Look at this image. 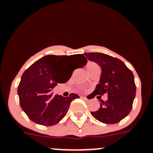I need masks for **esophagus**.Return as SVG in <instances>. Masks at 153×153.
<instances>
[{
  "label": "esophagus",
  "instance_id": "esophagus-1",
  "mask_svg": "<svg viewBox=\"0 0 153 153\" xmlns=\"http://www.w3.org/2000/svg\"><path fill=\"white\" fill-rule=\"evenodd\" d=\"M81 98H82V99H87V98L85 97V96H81Z\"/></svg>",
  "mask_w": 153,
  "mask_h": 153
}]
</instances>
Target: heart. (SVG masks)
I'll list each match as a JSON object with an SVG mask.
<instances>
[{
  "label": "heart",
  "instance_id": "obj_1",
  "mask_svg": "<svg viewBox=\"0 0 153 153\" xmlns=\"http://www.w3.org/2000/svg\"><path fill=\"white\" fill-rule=\"evenodd\" d=\"M96 68H99V67L97 64H96V63H94V62H89L88 64L87 65L88 72L93 71V70L96 69Z\"/></svg>",
  "mask_w": 153,
  "mask_h": 153
}]
</instances>
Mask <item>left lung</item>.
I'll list each match as a JSON object with an SVG mask.
<instances>
[{
	"label": "left lung",
	"mask_w": 153,
	"mask_h": 153,
	"mask_svg": "<svg viewBox=\"0 0 153 153\" xmlns=\"http://www.w3.org/2000/svg\"><path fill=\"white\" fill-rule=\"evenodd\" d=\"M85 55L88 59L99 64L102 71L99 83L93 94L99 96L108 95V99L101 101L99 109L91 114L105 124L119 122L130 112L136 94L132 72L122 60L108 54L91 52Z\"/></svg>",
	"instance_id": "8db88e82"
}]
</instances>
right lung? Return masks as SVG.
<instances>
[{
  "label": "right lung",
  "instance_id": "right-lung-1",
  "mask_svg": "<svg viewBox=\"0 0 153 153\" xmlns=\"http://www.w3.org/2000/svg\"><path fill=\"white\" fill-rule=\"evenodd\" d=\"M78 61L80 68L87 59L81 54L74 55H47L32 64L23 73L18 86L19 103L22 110L32 122L45 126L57 124L66 115L71 103L77 94L68 97L52 92L57 83L69 80L73 71L71 67Z\"/></svg>",
  "mask_w": 153,
  "mask_h": 153
}]
</instances>
